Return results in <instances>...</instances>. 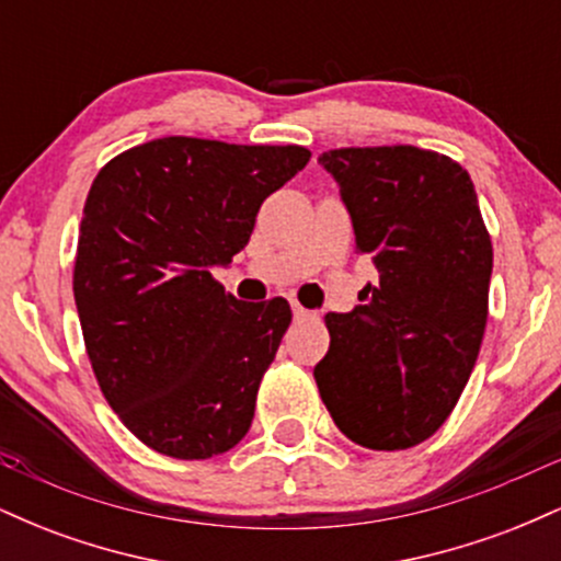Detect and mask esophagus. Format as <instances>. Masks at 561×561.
Here are the masks:
<instances>
[{"mask_svg":"<svg viewBox=\"0 0 561 561\" xmlns=\"http://www.w3.org/2000/svg\"><path fill=\"white\" fill-rule=\"evenodd\" d=\"M293 317L298 319V321H308V319H313V313L308 311V308L298 306V302H293Z\"/></svg>","mask_w":561,"mask_h":561,"instance_id":"esophagus-1","label":"esophagus"}]
</instances>
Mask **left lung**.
Wrapping results in <instances>:
<instances>
[{"mask_svg":"<svg viewBox=\"0 0 561 561\" xmlns=\"http://www.w3.org/2000/svg\"><path fill=\"white\" fill-rule=\"evenodd\" d=\"M319 163L379 274L362 306L324 317L321 401L358 446L411 448L448 420L485 334L493 244L478 192L456 160L411 145L340 147Z\"/></svg>","mask_w":561,"mask_h":561,"instance_id":"left-lung-1","label":"left lung"}]
</instances>
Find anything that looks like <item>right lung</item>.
Instances as JSON below:
<instances>
[{
	"label": "right lung",
	"mask_w": 561,
	"mask_h": 561,
	"mask_svg": "<svg viewBox=\"0 0 561 561\" xmlns=\"http://www.w3.org/2000/svg\"><path fill=\"white\" fill-rule=\"evenodd\" d=\"M298 145L163 137L115 156L83 205L73 298L102 396L145 446L210 459L248 435L293 311L210 274L261 203L306 169Z\"/></svg>",
	"instance_id": "add662e5"
}]
</instances>
